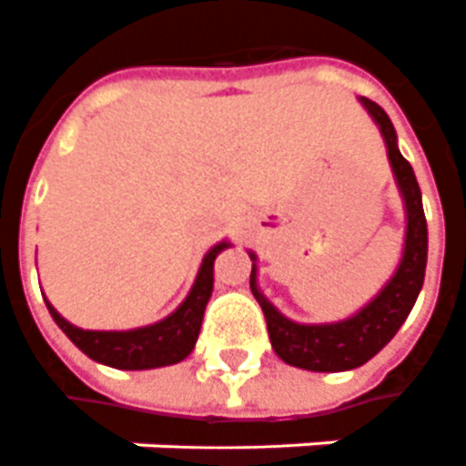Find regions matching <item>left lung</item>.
Returning <instances> with one entry per match:
<instances>
[{
	"label": "left lung",
	"instance_id": "1",
	"mask_svg": "<svg viewBox=\"0 0 466 466\" xmlns=\"http://www.w3.org/2000/svg\"><path fill=\"white\" fill-rule=\"evenodd\" d=\"M361 102L384 135L389 163H391L397 186L404 196V206H407V240H404V256H401L394 279L386 283L374 301L364 306L351 319L339 323L306 326V323H293L286 316H280L273 309V303L266 301V296L258 291L256 266L250 270V291L263 309L273 351L286 364L309 369V371H349V369L366 364L371 356L379 354L394 339L401 323L407 321L409 311L421 291V283H424L427 218H424V208H421L417 175L411 170L407 157L399 153L397 133H394L389 115L376 102L366 100V97H361ZM250 258L256 260V256L250 253Z\"/></svg>",
	"mask_w": 466,
	"mask_h": 466
}]
</instances>
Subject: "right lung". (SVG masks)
I'll use <instances>...</instances> for the list:
<instances>
[{
  "instance_id": "add662e5",
  "label": "right lung",
  "mask_w": 466,
  "mask_h": 466,
  "mask_svg": "<svg viewBox=\"0 0 466 466\" xmlns=\"http://www.w3.org/2000/svg\"><path fill=\"white\" fill-rule=\"evenodd\" d=\"M228 246L230 243L223 240V243H218L208 250L186 301L177 306V311L170 313L163 321L153 323V326H143V329H133V331H85V329H77V326L65 321L52 309V303H47L55 323L67 333L69 341L77 346L82 354H87L100 364L127 369V371L177 364L196 346L208 299L213 293V260Z\"/></svg>"
}]
</instances>
